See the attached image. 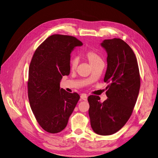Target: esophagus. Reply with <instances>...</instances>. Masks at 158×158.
<instances>
[{
  "mask_svg": "<svg viewBox=\"0 0 158 158\" xmlns=\"http://www.w3.org/2000/svg\"><path fill=\"white\" fill-rule=\"evenodd\" d=\"M80 98H81V99H82L83 101H87L88 97H87V95L85 94H82V95L80 96Z\"/></svg>",
  "mask_w": 158,
  "mask_h": 158,
  "instance_id": "34e87169",
  "label": "esophagus"
}]
</instances>
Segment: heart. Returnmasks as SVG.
<instances>
[{
    "label": "heart",
    "instance_id": "1",
    "mask_svg": "<svg viewBox=\"0 0 158 158\" xmlns=\"http://www.w3.org/2000/svg\"><path fill=\"white\" fill-rule=\"evenodd\" d=\"M84 57L89 62L90 66L97 64L99 61H102V60L97 52L94 51H88L84 54ZM78 64V60L76 57H72L70 61V66L72 70H75Z\"/></svg>",
    "mask_w": 158,
    "mask_h": 158
}]
</instances>
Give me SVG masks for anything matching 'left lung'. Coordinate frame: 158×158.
Returning <instances> with one entry per match:
<instances>
[{"label":"left lung","mask_w":158,"mask_h":158,"mask_svg":"<svg viewBox=\"0 0 158 158\" xmlns=\"http://www.w3.org/2000/svg\"><path fill=\"white\" fill-rule=\"evenodd\" d=\"M107 53V68L104 81L107 98L100 102L98 96L88 98V114L92 130L101 135H110L120 130L131 115L140 88V76L135 55L121 39L105 40L101 44Z\"/></svg>","instance_id":"obj_1"}]
</instances>
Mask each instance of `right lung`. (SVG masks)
I'll list each match as a JSON object with an SVG mask.
<instances>
[{"label": "right lung", "mask_w": 158, "mask_h": 158, "mask_svg": "<svg viewBox=\"0 0 158 158\" xmlns=\"http://www.w3.org/2000/svg\"><path fill=\"white\" fill-rule=\"evenodd\" d=\"M83 44L76 37L53 35L35 52L29 68L28 97L38 123L57 133L66 127L80 99L78 93L60 88L63 76L70 72V54Z\"/></svg>", "instance_id": "add662e5"}]
</instances>
